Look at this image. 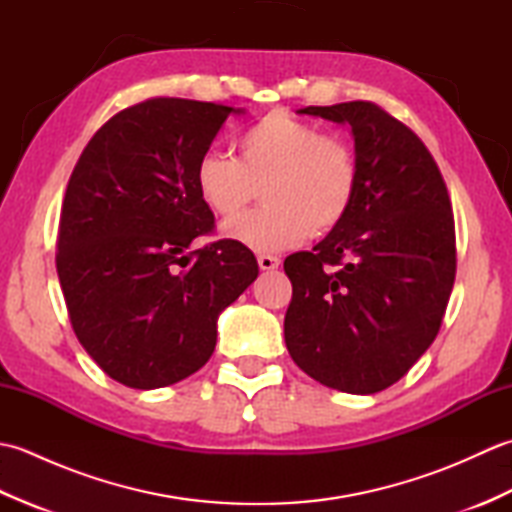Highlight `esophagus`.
<instances>
[{"instance_id":"obj_1","label":"esophagus","mask_w":512,"mask_h":512,"mask_svg":"<svg viewBox=\"0 0 512 512\" xmlns=\"http://www.w3.org/2000/svg\"><path fill=\"white\" fill-rule=\"evenodd\" d=\"M257 264L262 270H277L281 262H279V257H275V255H259Z\"/></svg>"}]
</instances>
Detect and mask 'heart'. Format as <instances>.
I'll use <instances>...</instances> for the list:
<instances>
[{"mask_svg": "<svg viewBox=\"0 0 512 512\" xmlns=\"http://www.w3.org/2000/svg\"><path fill=\"white\" fill-rule=\"evenodd\" d=\"M195 189L220 217L239 213L262 189L264 209L226 222L222 235L257 253H281L345 222L358 193V160L347 140L270 112L237 138V160L206 151Z\"/></svg>", "mask_w": 512, "mask_h": 512, "instance_id": "b5f03b06", "label": "heart"}]
</instances>
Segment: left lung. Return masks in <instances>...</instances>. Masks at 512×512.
Returning <instances> with one entry per match:
<instances>
[{
    "mask_svg": "<svg viewBox=\"0 0 512 512\" xmlns=\"http://www.w3.org/2000/svg\"><path fill=\"white\" fill-rule=\"evenodd\" d=\"M297 114L350 125L358 193L312 250L286 257V347L303 372L345 394H376L429 350L455 279L447 184L407 125L367 101Z\"/></svg>",
    "mask_w": 512,
    "mask_h": 512,
    "instance_id": "obj_1",
    "label": "left lung"
}]
</instances>
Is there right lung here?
<instances>
[{"label":"right lung","mask_w":512,"mask_h":512,"mask_svg":"<svg viewBox=\"0 0 512 512\" xmlns=\"http://www.w3.org/2000/svg\"><path fill=\"white\" fill-rule=\"evenodd\" d=\"M231 114L244 110L189 99L127 107L92 136L65 189L57 273L74 334L132 389L198 372L217 317L259 275L231 239L187 253L213 228L195 165Z\"/></svg>","instance_id":"1"}]
</instances>
